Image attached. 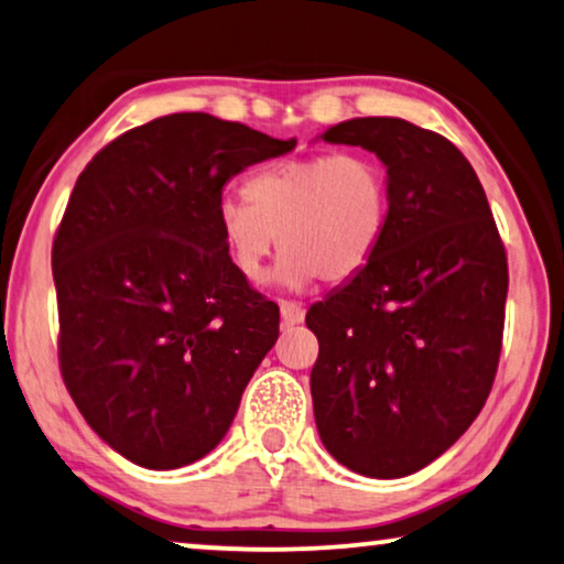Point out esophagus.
<instances>
[{
  "instance_id": "esophagus-1",
  "label": "esophagus",
  "mask_w": 564,
  "mask_h": 564,
  "mask_svg": "<svg viewBox=\"0 0 564 564\" xmlns=\"http://www.w3.org/2000/svg\"><path fill=\"white\" fill-rule=\"evenodd\" d=\"M280 315H282L284 325H300L302 321H305V310H302V305H297V302H288V300L280 302Z\"/></svg>"
}]
</instances>
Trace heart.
<instances>
[{
    "instance_id": "b5f03b06",
    "label": "heart",
    "mask_w": 564,
    "mask_h": 564,
    "mask_svg": "<svg viewBox=\"0 0 564 564\" xmlns=\"http://www.w3.org/2000/svg\"><path fill=\"white\" fill-rule=\"evenodd\" d=\"M243 198L226 195L216 210L228 257L247 280H259L280 234L284 254L269 280L288 290L361 272L389 218L387 170L366 152L274 162L243 183Z\"/></svg>"
}]
</instances>
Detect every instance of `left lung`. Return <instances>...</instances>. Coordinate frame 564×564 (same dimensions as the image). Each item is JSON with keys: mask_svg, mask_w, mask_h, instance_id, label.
Listing matches in <instances>:
<instances>
[{"mask_svg": "<svg viewBox=\"0 0 564 564\" xmlns=\"http://www.w3.org/2000/svg\"><path fill=\"white\" fill-rule=\"evenodd\" d=\"M323 142L387 167L389 218L361 272L307 310L317 435L348 470L402 478L470 427L496 377L509 269L476 170L397 117H358Z\"/></svg>", "mask_w": 564, "mask_h": 564, "instance_id": "1", "label": "left lung"}]
</instances>
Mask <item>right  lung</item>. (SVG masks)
I'll use <instances>...</instances> for the list:
<instances>
[{
	"instance_id": "obj_1",
	"label": "right lung",
	"mask_w": 564,
	"mask_h": 564,
	"mask_svg": "<svg viewBox=\"0 0 564 564\" xmlns=\"http://www.w3.org/2000/svg\"><path fill=\"white\" fill-rule=\"evenodd\" d=\"M203 111L129 129L88 162L53 243L61 371L111 451L175 470L226 437L280 307L221 241L224 185L295 150Z\"/></svg>"
}]
</instances>
